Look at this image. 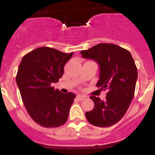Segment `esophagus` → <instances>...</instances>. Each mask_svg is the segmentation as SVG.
Returning <instances> with one entry per match:
<instances>
[{
  "instance_id": "obj_1",
  "label": "esophagus",
  "mask_w": 155,
  "mask_h": 155,
  "mask_svg": "<svg viewBox=\"0 0 155 155\" xmlns=\"http://www.w3.org/2000/svg\"><path fill=\"white\" fill-rule=\"evenodd\" d=\"M76 97H77L78 100H79V101H82L83 99L85 98V96L81 95H78L77 96H76Z\"/></svg>"
}]
</instances>
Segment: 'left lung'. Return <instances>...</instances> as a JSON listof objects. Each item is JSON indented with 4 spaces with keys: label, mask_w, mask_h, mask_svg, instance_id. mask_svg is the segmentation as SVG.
<instances>
[{
    "label": "left lung",
    "mask_w": 155,
    "mask_h": 155,
    "mask_svg": "<svg viewBox=\"0 0 155 155\" xmlns=\"http://www.w3.org/2000/svg\"><path fill=\"white\" fill-rule=\"evenodd\" d=\"M100 66L97 87L107 90L106 100L90 96L95 106L85 113L90 124L97 127H109L118 122L125 114L132 101L138 78L137 68L130 52L112 44H97L81 52Z\"/></svg>",
    "instance_id": "8db88e82"
}]
</instances>
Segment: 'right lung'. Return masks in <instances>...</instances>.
Wrapping results in <instances>:
<instances>
[{
	"mask_svg": "<svg viewBox=\"0 0 155 155\" xmlns=\"http://www.w3.org/2000/svg\"><path fill=\"white\" fill-rule=\"evenodd\" d=\"M72 55L39 47L25 55L19 64L16 81L22 102L31 118L42 127H60L68 120L76 95L62 93L51 84L63 76Z\"/></svg>",
	"mask_w": 155,
	"mask_h": 155,
	"instance_id": "obj_1",
	"label": "right lung"
}]
</instances>
